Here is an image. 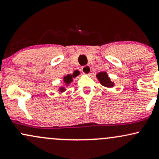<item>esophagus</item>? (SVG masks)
I'll list each match as a JSON object with an SVG mask.
<instances>
[{"instance_id":"34e87169","label":"esophagus","mask_w":159,"mask_h":159,"mask_svg":"<svg viewBox=\"0 0 159 159\" xmlns=\"http://www.w3.org/2000/svg\"><path fill=\"white\" fill-rule=\"evenodd\" d=\"M81 71L82 72H83L84 74L85 75H90V72H91V68L90 66L89 65H87V66H83L81 68Z\"/></svg>"}]
</instances>
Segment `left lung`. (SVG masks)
<instances>
[{
    "mask_svg": "<svg viewBox=\"0 0 159 159\" xmlns=\"http://www.w3.org/2000/svg\"><path fill=\"white\" fill-rule=\"evenodd\" d=\"M96 77L98 80H99L100 83L102 84V85L105 86V87H113L114 86V83L111 81L110 78H108L106 72H99L96 75Z\"/></svg>",
    "mask_w": 159,
    "mask_h": 159,
    "instance_id": "1",
    "label": "left lung"
}]
</instances>
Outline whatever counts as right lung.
Segmentation results:
<instances>
[{
	"label": "right lung",
	"instance_id": "1",
	"mask_svg": "<svg viewBox=\"0 0 159 159\" xmlns=\"http://www.w3.org/2000/svg\"><path fill=\"white\" fill-rule=\"evenodd\" d=\"M73 77L75 78L74 75ZM63 81H64V82L66 84H69L72 81V75H68L65 76L64 78H63ZM61 92L64 91V87H62V88H61Z\"/></svg>",
	"mask_w": 159,
	"mask_h": 159
}]
</instances>
